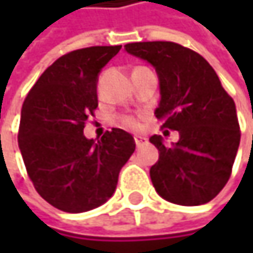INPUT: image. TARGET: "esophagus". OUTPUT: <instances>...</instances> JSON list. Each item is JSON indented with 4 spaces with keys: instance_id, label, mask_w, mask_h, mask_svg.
<instances>
[{
    "instance_id": "obj_1",
    "label": "esophagus",
    "mask_w": 253,
    "mask_h": 253,
    "mask_svg": "<svg viewBox=\"0 0 253 253\" xmlns=\"http://www.w3.org/2000/svg\"><path fill=\"white\" fill-rule=\"evenodd\" d=\"M134 143H136L137 148H140V146H143L146 143V137H143V136H134Z\"/></svg>"
}]
</instances>
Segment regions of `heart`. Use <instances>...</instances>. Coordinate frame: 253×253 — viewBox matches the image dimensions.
<instances>
[{
	"instance_id": "obj_1",
	"label": "heart",
	"mask_w": 253,
	"mask_h": 253,
	"mask_svg": "<svg viewBox=\"0 0 253 253\" xmlns=\"http://www.w3.org/2000/svg\"><path fill=\"white\" fill-rule=\"evenodd\" d=\"M117 120H119V123H120L122 126L127 127V128H137V127H139L137 119L133 117V116H128V114H122V116H119Z\"/></svg>"
}]
</instances>
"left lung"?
<instances>
[{
    "mask_svg": "<svg viewBox=\"0 0 253 253\" xmlns=\"http://www.w3.org/2000/svg\"><path fill=\"white\" fill-rule=\"evenodd\" d=\"M125 46L155 67L161 92L155 116L163 128L180 134L173 146H166L158 134L149 139L160 151L149 170L155 190L177 205L210 202L231 176L240 143L233 98L210 63L180 43L154 41Z\"/></svg>",
    "mask_w": 253,
    "mask_h": 253,
    "instance_id": "8db88e82",
    "label": "left lung"
}]
</instances>
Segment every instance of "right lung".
I'll return each instance as SVG.
<instances>
[{
  "label": "right lung",
  "instance_id": "right-lung-1",
  "mask_svg": "<svg viewBox=\"0 0 253 253\" xmlns=\"http://www.w3.org/2000/svg\"><path fill=\"white\" fill-rule=\"evenodd\" d=\"M122 49L89 46L55 60L33 84L22 107L19 148L36 192L64 212H84L107 202L119 173L134 152L122 128L101 140L83 134L98 107L101 69Z\"/></svg>",
  "mask_w": 253,
  "mask_h": 253
}]
</instances>
